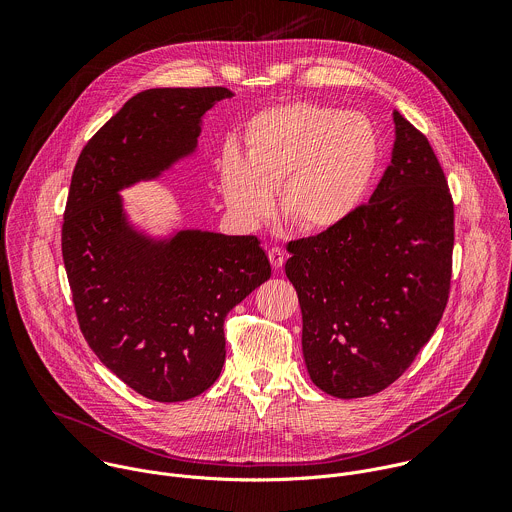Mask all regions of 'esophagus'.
Masks as SVG:
<instances>
[{
  "label": "esophagus",
  "instance_id": "1",
  "mask_svg": "<svg viewBox=\"0 0 512 512\" xmlns=\"http://www.w3.org/2000/svg\"><path fill=\"white\" fill-rule=\"evenodd\" d=\"M267 255H269V261H271V265H273L275 269H279V267L285 263V253H283V249H279V247H271V249L267 251Z\"/></svg>",
  "mask_w": 512,
  "mask_h": 512
}]
</instances>
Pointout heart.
<instances>
[{
    "label": "heart",
    "instance_id": "b5f03b06",
    "mask_svg": "<svg viewBox=\"0 0 512 512\" xmlns=\"http://www.w3.org/2000/svg\"><path fill=\"white\" fill-rule=\"evenodd\" d=\"M381 162L379 131L362 113L316 103H285L255 113L239 154L218 166L221 194L247 225L273 210L300 233H328L367 200Z\"/></svg>",
    "mask_w": 512,
    "mask_h": 512
}]
</instances>
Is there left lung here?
Listing matches in <instances>:
<instances>
[{
  "label": "left lung",
  "instance_id": "obj_1",
  "mask_svg": "<svg viewBox=\"0 0 512 512\" xmlns=\"http://www.w3.org/2000/svg\"><path fill=\"white\" fill-rule=\"evenodd\" d=\"M391 164L342 227L291 241L285 275L302 308L310 379L338 399L395 383L450 296L454 202L427 137L393 111Z\"/></svg>",
  "mask_w": 512,
  "mask_h": 512
}]
</instances>
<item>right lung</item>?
<instances>
[{"mask_svg":"<svg viewBox=\"0 0 512 512\" xmlns=\"http://www.w3.org/2000/svg\"><path fill=\"white\" fill-rule=\"evenodd\" d=\"M225 87L148 89L83 148L62 223V259L81 332L135 393L176 403L204 393L225 364V318L271 275L257 237L137 229L121 190L160 178L198 148Z\"/></svg>","mask_w":512,"mask_h":512,"instance_id":"obj_1","label":"right lung"}]
</instances>
